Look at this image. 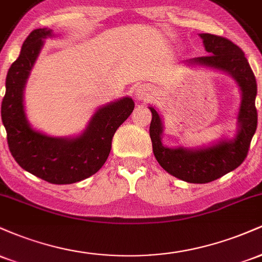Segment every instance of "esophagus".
Instances as JSON below:
<instances>
[{"label": "esophagus", "instance_id": "obj_1", "mask_svg": "<svg viewBox=\"0 0 262 262\" xmlns=\"http://www.w3.org/2000/svg\"><path fill=\"white\" fill-rule=\"evenodd\" d=\"M150 93H151V90H150L149 86H145V85L138 86V89L135 90V96H137L138 100H140V101L149 98Z\"/></svg>", "mask_w": 262, "mask_h": 262}]
</instances>
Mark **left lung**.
<instances>
[{"mask_svg":"<svg viewBox=\"0 0 262 262\" xmlns=\"http://www.w3.org/2000/svg\"><path fill=\"white\" fill-rule=\"evenodd\" d=\"M200 37L208 55L193 58L186 62L229 74L242 91V102L236 118L235 138L233 140H221L201 149L167 148L162 145L161 118L154 107H149L152 114L149 132L156 160L170 175L189 183L214 181L240 166L248 155L257 127V111L255 107L256 79L243 50L227 38L208 33H202Z\"/></svg>","mask_w":262,"mask_h":262,"instance_id":"8db88e82","label":"left lung"}]
</instances>
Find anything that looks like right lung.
I'll return each mask as SVG.
<instances>
[{
  "label": "right lung",
  "instance_id": "right-lung-1",
  "mask_svg": "<svg viewBox=\"0 0 262 262\" xmlns=\"http://www.w3.org/2000/svg\"><path fill=\"white\" fill-rule=\"evenodd\" d=\"M50 37L54 33L48 28L34 29L27 37L6 77L1 117L8 148L18 165L44 181L68 185L82 181L103 166L113 135L133 112L134 102L123 97L98 108L77 137L55 138L34 130L26 117L23 91L44 40Z\"/></svg>",
  "mask_w": 262,
  "mask_h": 262
}]
</instances>
